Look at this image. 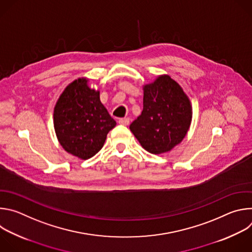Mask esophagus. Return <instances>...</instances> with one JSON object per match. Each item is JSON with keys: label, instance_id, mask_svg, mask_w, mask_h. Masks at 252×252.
Segmentation results:
<instances>
[{"label": "esophagus", "instance_id": "esophagus-1", "mask_svg": "<svg viewBox=\"0 0 252 252\" xmlns=\"http://www.w3.org/2000/svg\"><path fill=\"white\" fill-rule=\"evenodd\" d=\"M119 124L123 126H127L129 124V119L128 118H123L119 120Z\"/></svg>", "mask_w": 252, "mask_h": 252}]
</instances>
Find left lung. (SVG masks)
<instances>
[{"label":"left lung","instance_id":"8db88e82","mask_svg":"<svg viewBox=\"0 0 252 252\" xmlns=\"http://www.w3.org/2000/svg\"><path fill=\"white\" fill-rule=\"evenodd\" d=\"M192 119L190 100L168 75L143 86V110L129 128L140 146L154 155L170 152L188 133Z\"/></svg>","mask_w":252,"mask_h":252}]
</instances>
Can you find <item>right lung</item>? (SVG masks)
Segmentation results:
<instances>
[{"mask_svg":"<svg viewBox=\"0 0 252 252\" xmlns=\"http://www.w3.org/2000/svg\"><path fill=\"white\" fill-rule=\"evenodd\" d=\"M79 78L60 95L54 109V127L63 149L81 159H89L103 147L106 134L117 123L99 99V91Z\"/></svg>","mask_w":252,"mask_h":252,"instance_id":"add662e5","label":"right lung"}]
</instances>
